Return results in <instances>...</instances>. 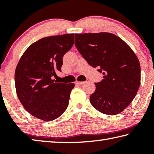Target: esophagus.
I'll use <instances>...</instances> for the list:
<instances>
[{"label": "esophagus", "mask_w": 154, "mask_h": 154, "mask_svg": "<svg viewBox=\"0 0 154 154\" xmlns=\"http://www.w3.org/2000/svg\"><path fill=\"white\" fill-rule=\"evenodd\" d=\"M85 82H76L77 84H79V85H82V84H84Z\"/></svg>", "instance_id": "esophagus-1"}]
</instances>
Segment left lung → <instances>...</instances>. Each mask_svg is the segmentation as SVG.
<instances>
[{
	"label": "left lung",
	"mask_w": 154,
	"mask_h": 154,
	"mask_svg": "<svg viewBox=\"0 0 154 154\" xmlns=\"http://www.w3.org/2000/svg\"><path fill=\"white\" fill-rule=\"evenodd\" d=\"M75 45L88 63L99 68L103 75L90 97L92 105L104 114L121 113L140 86V66L136 54L122 38L109 32L75 34Z\"/></svg>",
	"instance_id": "8db88e82"
}]
</instances>
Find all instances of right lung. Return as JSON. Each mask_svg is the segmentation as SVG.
Here are the masks:
<instances>
[{
	"mask_svg": "<svg viewBox=\"0 0 154 154\" xmlns=\"http://www.w3.org/2000/svg\"><path fill=\"white\" fill-rule=\"evenodd\" d=\"M73 43L74 34L41 38L28 47L18 62L15 72L17 97L35 118L52 121L67 109L75 84L58 83L51 77L61 71L63 56Z\"/></svg>",
	"mask_w": 154,
	"mask_h": 154,
	"instance_id": "1",
	"label": "right lung"
}]
</instances>
